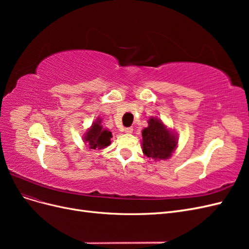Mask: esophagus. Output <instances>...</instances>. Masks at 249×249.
<instances>
[{"label":"esophagus","mask_w":249,"mask_h":249,"mask_svg":"<svg viewBox=\"0 0 249 249\" xmlns=\"http://www.w3.org/2000/svg\"><path fill=\"white\" fill-rule=\"evenodd\" d=\"M124 132H125L126 134H131V133H133V127H132V126H130V127H125V129H124Z\"/></svg>","instance_id":"obj_1"}]
</instances>
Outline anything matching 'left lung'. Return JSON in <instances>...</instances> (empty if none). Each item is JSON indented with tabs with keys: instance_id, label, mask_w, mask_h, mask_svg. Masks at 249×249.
I'll return each instance as SVG.
<instances>
[{
	"instance_id": "obj_1",
	"label": "left lung",
	"mask_w": 249,
	"mask_h": 249,
	"mask_svg": "<svg viewBox=\"0 0 249 249\" xmlns=\"http://www.w3.org/2000/svg\"><path fill=\"white\" fill-rule=\"evenodd\" d=\"M178 141L161 119L152 117L148 126L142 131L143 154L155 160H166L171 157Z\"/></svg>"
}]
</instances>
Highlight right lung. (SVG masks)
<instances>
[{
    "label": "right lung",
    "mask_w": 249,
    "mask_h": 249,
    "mask_svg": "<svg viewBox=\"0 0 249 249\" xmlns=\"http://www.w3.org/2000/svg\"><path fill=\"white\" fill-rule=\"evenodd\" d=\"M101 122L102 119L97 118L84 136V142L87 143L86 145L90 149H103L111 143L112 133L107 129H104L103 125H101Z\"/></svg>",
    "instance_id": "obj_1"
}]
</instances>
